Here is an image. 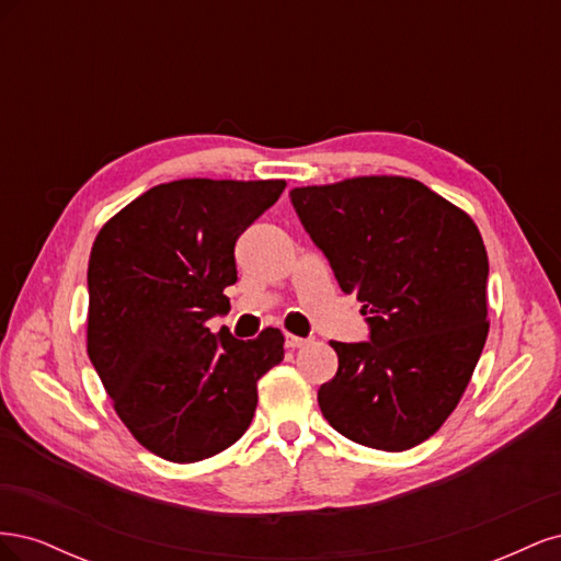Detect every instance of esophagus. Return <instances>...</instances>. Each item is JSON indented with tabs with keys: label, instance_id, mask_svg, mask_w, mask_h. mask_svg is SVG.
Here are the masks:
<instances>
[{
	"label": "esophagus",
	"instance_id": "1",
	"mask_svg": "<svg viewBox=\"0 0 561 561\" xmlns=\"http://www.w3.org/2000/svg\"><path fill=\"white\" fill-rule=\"evenodd\" d=\"M285 344H287V348H301V346L311 344V339L297 336V334H285Z\"/></svg>",
	"mask_w": 561,
	"mask_h": 561
}]
</instances>
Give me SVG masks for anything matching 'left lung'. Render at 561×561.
I'll return each mask as SVG.
<instances>
[{
    "label": "left lung",
    "mask_w": 561,
    "mask_h": 561,
    "mask_svg": "<svg viewBox=\"0 0 561 561\" xmlns=\"http://www.w3.org/2000/svg\"><path fill=\"white\" fill-rule=\"evenodd\" d=\"M293 206L371 342H330L339 369L322 416L353 443L404 451L439 431L466 393L486 334L489 260L470 215L400 175L295 186Z\"/></svg>",
    "instance_id": "8db88e82"
}]
</instances>
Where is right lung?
<instances>
[{"label": "right lung", "instance_id": "1", "mask_svg": "<svg viewBox=\"0 0 561 561\" xmlns=\"http://www.w3.org/2000/svg\"><path fill=\"white\" fill-rule=\"evenodd\" d=\"M285 180H175L130 201L98 231L89 260L87 351L114 412L138 443L173 463L231 447L257 410V381L285 336L213 334L229 309L236 241Z\"/></svg>", "mask_w": 561, "mask_h": 561}]
</instances>
